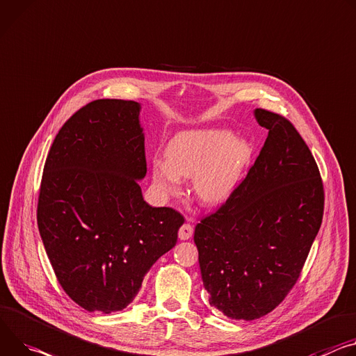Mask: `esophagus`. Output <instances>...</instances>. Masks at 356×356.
I'll return each mask as SVG.
<instances>
[{"label": "esophagus", "mask_w": 356, "mask_h": 356, "mask_svg": "<svg viewBox=\"0 0 356 356\" xmlns=\"http://www.w3.org/2000/svg\"><path fill=\"white\" fill-rule=\"evenodd\" d=\"M193 236V225L190 222H184L179 230V238L180 240H188Z\"/></svg>", "instance_id": "esophagus-1"}]
</instances>
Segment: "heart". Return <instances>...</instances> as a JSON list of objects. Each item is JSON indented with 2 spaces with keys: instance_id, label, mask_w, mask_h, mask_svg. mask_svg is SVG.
I'll return each mask as SVG.
<instances>
[{
  "instance_id": "1",
  "label": "heart",
  "mask_w": 356,
  "mask_h": 356,
  "mask_svg": "<svg viewBox=\"0 0 356 356\" xmlns=\"http://www.w3.org/2000/svg\"><path fill=\"white\" fill-rule=\"evenodd\" d=\"M166 159L152 160V180L163 196H175L181 177H191L193 195L202 206L214 207L237 188L251 156L250 143L222 127L191 129L168 143Z\"/></svg>"
}]
</instances>
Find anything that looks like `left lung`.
I'll list each match as a JSON object with an SVG mask.
<instances>
[{
    "label": "left lung",
    "instance_id": "1",
    "mask_svg": "<svg viewBox=\"0 0 356 356\" xmlns=\"http://www.w3.org/2000/svg\"><path fill=\"white\" fill-rule=\"evenodd\" d=\"M254 118L268 129L260 156L195 230L210 305L244 321L271 312L294 286L324 213L319 170L296 127L264 109Z\"/></svg>",
    "mask_w": 356,
    "mask_h": 356
}]
</instances>
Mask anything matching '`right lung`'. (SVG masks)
I'll list each match as a JSON object with an SVG mask.
<instances>
[{"label":"right lung","mask_w":356,"mask_h":356,"mask_svg":"<svg viewBox=\"0 0 356 356\" xmlns=\"http://www.w3.org/2000/svg\"><path fill=\"white\" fill-rule=\"evenodd\" d=\"M140 111L134 101L88 104L60 127L45 161L40 234L63 291L90 312L131 304L184 222L143 199Z\"/></svg>","instance_id":"obj_1"}]
</instances>
